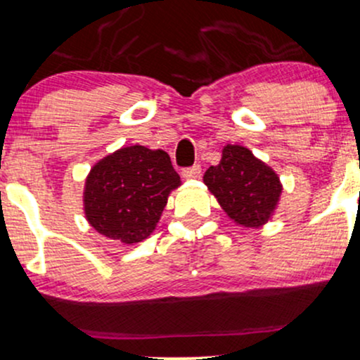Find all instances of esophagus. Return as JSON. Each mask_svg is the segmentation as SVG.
<instances>
[{
	"mask_svg": "<svg viewBox=\"0 0 360 360\" xmlns=\"http://www.w3.org/2000/svg\"><path fill=\"white\" fill-rule=\"evenodd\" d=\"M202 175V168L200 165H193L190 168H185L184 172H181V176H184L185 180H192V179H198V176Z\"/></svg>",
	"mask_w": 360,
	"mask_h": 360,
	"instance_id": "1",
	"label": "esophagus"
}]
</instances>
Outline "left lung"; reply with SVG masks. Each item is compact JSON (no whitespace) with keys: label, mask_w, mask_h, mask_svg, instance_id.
Returning a JSON list of instances; mask_svg holds the SVG:
<instances>
[{"label":"left lung","mask_w":360,"mask_h":360,"mask_svg":"<svg viewBox=\"0 0 360 360\" xmlns=\"http://www.w3.org/2000/svg\"><path fill=\"white\" fill-rule=\"evenodd\" d=\"M203 184L230 220L243 229L264 227L277 210L281 176L242 145H225L221 160L203 175Z\"/></svg>","instance_id":"1"}]
</instances>
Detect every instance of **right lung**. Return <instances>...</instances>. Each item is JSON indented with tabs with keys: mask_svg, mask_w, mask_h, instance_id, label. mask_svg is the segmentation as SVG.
<instances>
[{
	"mask_svg": "<svg viewBox=\"0 0 360 360\" xmlns=\"http://www.w3.org/2000/svg\"><path fill=\"white\" fill-rule=\"evenodd\" d=\"M180 185L167 152L122 146L91 167L83 212L96 232L133 245L153 233L168 197Z\"/></svg>",
	"mask_w": 360,
	"mask_h": 360,
	"instance_id": "1",
	"label": "right lung"
}]
</instances>
